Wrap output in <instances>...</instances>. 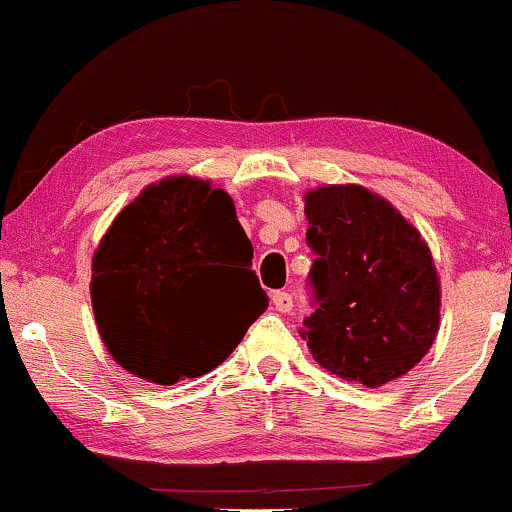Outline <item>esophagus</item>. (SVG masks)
<instances>
[{
	"mask_svg": "<svg viewBox=\"0 0 512 512\" xmlns=\"http://www.w3.org/2000/svg\"><path fill=\"white\" fill-rule=\"evenodd\" d=\"M272 304H274V309L282 311V314H287V311H292V306H294L292 294H289V292H274L272 294Z\"/></svg>",
	"mask_w": 512,
	"mask_h": 512,
	"instance_id": "1",
	"label": "esophagus"
}]
</instances>
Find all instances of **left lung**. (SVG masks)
<instances>
[{
    "instance_id": "1",
    "label": "left lung",
    "mask_w": 512,
    "mask_h": 512,
    "mask_svg": "<svg viewBox=\"0 0 512 512\" xmlns=\"http://www.w3.org/2000/svg\"><path fill=\"white\" fill-rule=\"evenodd\" d=\"M304 213L316 311L301 338L314 360L365 387L407 375L439 331L441 287L427 240L358 184L311 188Z\"/></svg>"
}]
</instances>
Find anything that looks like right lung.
Segmentation results:
<instances>
[{
    "label": "right lung",
    "instance_id": "1",
    "mask_svg": "<svg viewBox=\"0 0 512 512\" xmlns=\"http://www.w3.org/2000/svg\"><path fill=\"white\" fill-rule=\"evenodd\" d=\"M228 256L236 270L213 283L214 262ZM250 265L252 242L223 188L188 174L149 184L93 255L90 299L102 343L149 383L211 373L267 309Z\"/></svg>",
    "mask_w": 512,
    "mask_h": 512
}]
</instances>
